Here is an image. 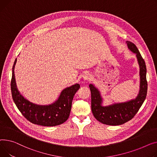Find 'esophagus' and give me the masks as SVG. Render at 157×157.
Listing matches in <instances>:
<instances>
[{
	"instance_id": "esophagus-1",
	"label": "esophagus",
	"mask_w": 157,
	"mask_h": 157,
	"mask_svg": "<svg viewBox=\"0 0 157 157\" xmlns=\"http://www.w3.org/2000/svg\"><path fill=\"white\" fill-rule=\"evenodd\" d=\"M82 77H83V78H84L85 80H87L89 79V78H90V75L88 73H84V75H83Z\"/></svg>"
}]
</instances>
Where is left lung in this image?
<instances>
[{
    "instance_id": "8db88e82",
    "label": "left lung",
    "mask_w": 157,
    "mask_h": 157,
    "mask_svg": "<svg viewBox=\"0 0 157 157\" xmlns=\"http://www.w3.org/2000/svg\"><path fill=\"white\" fill-rule=\"evenodd\" d=\"M128 48L136 54L140 65V89L135 99L122 103H115L112 105L102 106L103 99L99 91L93 84H89L91 92L92 112L96 120L101 123L109 125H122L131 120L139 111L146 99L148 89L146 80V67L145 62L136 45L127 41Z\"/></svg>"
}]
</instances>
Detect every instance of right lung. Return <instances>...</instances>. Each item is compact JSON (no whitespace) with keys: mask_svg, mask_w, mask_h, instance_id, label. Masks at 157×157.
I'll return each mask as SVG.
<instances>
[{"mask_svg":"<svg viewBox=\"0 0 157 157\" xmlns=\"http://www.w3.org/2000/svg\"><path fill=\"white\" fill-rule=\"evenodd\" d=\"M14 61L11 81V89L14 102L21 114L30 122L46 127L60 125L69 117L72 100L80 85L76 84L62 90L57 101L49 105H38L30 102L18 91L14 77Z\"/></svg>","mask_w":157,"mask_h":157,"instance_id":"add662e5","label":"right lung"}]
</instances>
